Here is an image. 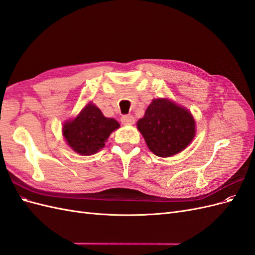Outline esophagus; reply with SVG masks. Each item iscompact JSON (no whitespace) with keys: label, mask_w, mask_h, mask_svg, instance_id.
<instances>
[{"label":"esophagus","mask_w":255,"mask_h":255,"mask_svg":"<svg viewBox=\"0 0 255 255\" xmlns=\"http://www.w3.org/2000/svg\"><path fill=\"white\" fill-rule=\"evenodd\" d=\"M122 125H133L135 122V118L132 115H125L121 117Z\"/></svg>","instance_id":"esophagus-1"}]
</instances>
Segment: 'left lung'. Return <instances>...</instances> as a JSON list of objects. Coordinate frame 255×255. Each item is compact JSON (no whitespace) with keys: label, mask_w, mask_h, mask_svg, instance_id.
Segmentation results:
<instances>
[{"label":"left lung","mask_w":255,"mask_h":255,"mask_svg":"<svg viewBox=\"0 0 255 255\" xmlns=\"http://www.w3.org/2000/svg\"><path fill=\"white\" fill-rule=\"evenodd\" d=\"M195 119L191 114L167 99L153 100L137 128L151 152L169 157L181 152L195 137Z\"/></svg>","instance_id":"left-lung-1"}]
</instances>
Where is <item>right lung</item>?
Segmentation results:
<instances>
[{
	"mask_svg": "<svg viewBox=\"0 0 255 255\" xmlns=\"http://www.w3.org/2000/svg\"><path fill=\"white\" fill-rule=\"evenodd\" d=\"M120 127L113 118H106L94 104H87L71 121L65 123L63 134L68 144L82 155H92L105 145L113 130Z\"/></svg>",
	"mask_w": 255,
	"mask_h": 255,
	"instance_id": "add662e5",
	"label": "right lung"
}]
</instances>
